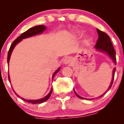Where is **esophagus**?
Returning <instances> with one entry per match:
<instances>
[{
  "label": "esophagus",
  "instance_id": "esophagus-1",
  "mask_svg": "<svg viewBox=\"0 0 124 124\" xmlns=\"http://www.w3.org/2000/svg\"><path fill=\"white\" fill-rule=\"evenodd\" d=\"M71 61H72V59L70 57H66L63 59V63L67 65L68 63H70Z\"/></svg>",
  "mask_w": 124,
  "mask_h": 124
}]
</instances>
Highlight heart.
<instances>
[{
    "label": "heart",
    "mask_w": 124,
    "mask_h": 124,
    "mask_svg": "<svg viewBox=\"0 0 124 124\" xmlns=\"http://www.w3.org/2000/svg\"><path fill=\"white\" fill-rule=\"evenodd\" d=\"M89 42H90V38H87V39H86V41H85V42H86V44H88Z\"/></svg>",
    "instance_id": "b5f03b06"
}]
</instances>
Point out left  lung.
<instances>
[{"instance_id": "8db88e82", "label": "left lung", "mask_w": 124, "mask_h": 124, "mask_svg": "<svg viewBox=\"0 0 124 124\" xmlns=\"http://www.w3.org/2000/svg\"><path fill=\"white\" fill-rule=\"evenodd\" d=\"M97 31L98 34H99V39H97V41L96 44L95 45L94 47L96 49H98V50L100 51H103V52H106L107 54H108V55L110 56L111 58H112V59L113 60L114 62L115 63H116V51H115L114 48L113 47V45H112V44L110 38L109 37L108 35L106 32H103V31L100 30L99 29H97ZM116 69L114 68L113 70V73H112V81L111 83L110 84V86H109V88L103 94H102L101 96H100L99 97H103L104 95L105 94L107 93V91H108L109 89H111V87L112 83H113V81L114 79V75H115V72H116ZM74 92H75V94L76 95L77 97H78L79 98H80L82 99H84V98L82 97L79 96V95L78 94L76 93V92L74 90ZM90 100L93 99H89Z\"/></svg>"}]
</instances>
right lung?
Segmentation results:
<instances>
[{
  "label": "right lung",
  "mask_w": 124,
  "mask_h": 124,
  "mask_svg": "<svg viewBox=\"0 0 124 124\" xmlns=\"http://www.w3.org/2000/svg\"><path fill=\"white\" fill-rule=\"evenodd\" d=\"M45 28H46V27H45V25H37V26L33 27L28 29V30H27L26 31H25L24 32H23V33L21 34L13 42L12 45H11L10 47L9 50H8V63H9V60H10V58L11 54H12V51H13V50L14 48H15V46L17 44H18V42H20V41L22 40V39H24V38H26L30 37L33 36V35L38 34L42 33V32H43L44 30H45ZM59 70V68L56 71V72H55V73L53 74V75H52V79H53L55 75V74L57 73ZM8 80L10 81V78H9V75H8ZM13 92H14V90H13ZM52 88L51 89L50 92H49V94H48L47 96H45V97L43 98V99L37 100H25V99H23V98L20 97L22 100H23L24 101H25L27 102V103L33 104H40V103H44V102L46 101L47 100L49 99V97H50L51 93H52ZM15 94H16V93H15ZM16 95L18 97H19V96H18L17 94H16Z\"/></svg>",
  "instance_id": "obj_1"
}]
</instances>
